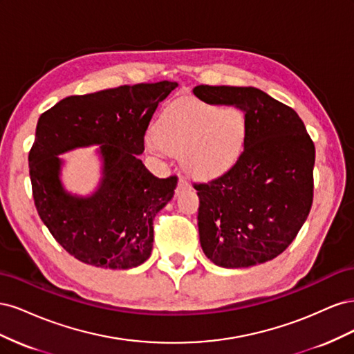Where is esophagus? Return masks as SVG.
<instances>
[{"instance_id":"obj_1","label":"esophagus","mask_w":354,"mask_h":354,"mask_svg":"<svg viewBox=\"0 0 354 354\" xmlns=\"http://www.w3.org/2000/svg\"><path fill=\"white\" fill-rule=\"evenodd\" d=\"M185 187H189V180H187L186 177H183V176H180V178H178V186H177V192H178L180 189H185Z\"/></svg>"}]
</instances>
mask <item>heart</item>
Returning a JSON list of instances; mask_svg holds the SVG:
<instances>
[{"label": "heart", "instance_id": "1", "mask_svg": "<svg viewBox=\"0 0 354 354\" xmlns=\"http://www.w3.org/2000/svg\"><path fill=\"white\" fill-rule=\"evenodd\" d=\"M245 138L246 121L241 111L180 99L159 113L155 134L146 137V149L152 153L185 155L189 169L209 178L236 164Z\"/></svg>", "mask_w": 354, "mask_h": 354}]
</instances>
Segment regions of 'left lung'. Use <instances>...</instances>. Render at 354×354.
Here are the masks:
<instances>
[{"label": "left lung", "mask_w": 354, "mask_h": 354, "mask_svg": "<svg viewBox=\"0 0 354 354\" xmlns=\"http://www.w3.org/2000/svg\"><path fill=\"white\" fill-rule=\"evenodd\" d=\"M194 93L202 102L234 106L246 121L236 164L194 186L202 250L227 269L270 261L295 239L312 208V138L292 108L259 88L198 85Z\"/></svg>", "instance_id": "8db88e82"}]
</instances>
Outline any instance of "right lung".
Returning a JSON list of instances; mask_svg holds the SVG:
<instances>
[{"mask_svg": "<svg viewBox=\"0 0 354 354\" xmlns=\"http://www.w3.org/2000/svg\"><path fill=\"white\" fill-rule=\"evenodd\" d=\"M177 82L121 85L71 95L42 113L29 152V176L42 223L75 259L104 269H131L153 246V218L174 196L177 177L158 178L138 155L158 104ZM102 144L104 177L91 197L71 196L57 156Z\"/></svg>", "mask_w": 354, "mask_h": 354, "instance_id": "1", "label": "right lung"}]
</instances>
